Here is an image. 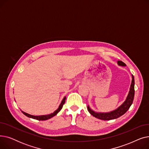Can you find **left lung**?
I'll list each match as a JSON object with an SVG mask.
<instances>
[{"label": "left lung", "instance_id": "left-lung-1", "mask_svg": "<svg viewBox=\"0 0 149 149\" xmlns=\"http://www.w3.org/2000/svg\"><path fill=\"white\" fill-rule=\"evenodd\" d=\"M118 64L120 66H126V64L123 63L121 61H118ZM134 86H135V80H134V77L132 75V83L130 84V91L129 92L128 95L126 98V100H125L124 102L115 111L107 112V113H98L95 112L89 107V106H88V110L89 112L95 116V118L103 120H111L113 119H116L119 118L121 116L124 115L126 113L128 109L130 108V106L132 105L133 101H134V95H135V89H134Z\"/></svg>", "mask_w": 149, "mask_h": 149}]
</instances>
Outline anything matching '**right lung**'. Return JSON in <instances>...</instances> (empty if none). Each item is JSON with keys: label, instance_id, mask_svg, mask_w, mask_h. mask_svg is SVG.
I'll return each instance as SVG.
<instances>
[{"label": "right lung", "instance_id": "1", "mask_svg": "<svg viewBox=\"0 0 149 149\" xmlns=\"http://www.w3.org/2000/svg\"><path fill=\"white\" fill-rule=\"evenodd\" d=\"M65 100H66V97H64V98L63 99V100L61 101V103L60 104L58 108L57 109V110L55 111L54 112H53L52 113L49 114V115H40V116H34V115H31L30 114H28L25 112L22 111V112L25 115H26V116L29 117V118H33V119H36L37 120H40V121H43V120H49L50 118H51L52 117H53L54 116L56 115L61 110L63 107V106L64 103H65Z\"/></svg>", "mask_w": 149, "mask_h": 149}]
</instances>
